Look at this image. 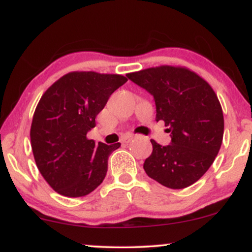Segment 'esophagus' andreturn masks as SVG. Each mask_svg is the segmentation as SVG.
Masks as SVG:
<instances>
[{"label": "esophagus", "mask_w": 252, "mask_h": 252, "mask_svg": "<svg viewBox=\"0 0 252 252\" xmlns=\"http://www.w3.org/2000/svg\"><path fill=\"white\" fill-rule=\"evenodd\" d=\"M135 136L134 135H130V134H128V135H126V136H123L122 137V143H129L130 141L132 140V138H134Z\"/></svg>", "instance_id": "esophagus-1"}]
</instances>
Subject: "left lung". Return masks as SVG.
Masks as SVG:
<instances>
[{
	"label": "left lung",
	"instance_id": "left-lung-1",
	"mask_svg": "<svg viewBox=\"0 0 252 252\" xmlns=\"http://www.w3.org/2000/svg\"><path fill=\"white\" fill-rule=\"evenodd\" d=\"M131 82L154 97L156 121H163L172 142L154 140L143 163L149 178L181 189L201 178L218 155L224 135L221 105L211 85L195 72L180 66H158L128 73Z\"/></svg>",
	"mask_w": 252,
	"mask_h": 252
}]
</instances>
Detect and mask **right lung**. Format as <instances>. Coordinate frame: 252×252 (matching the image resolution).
I'll use <instances>...</instances> for the list:
<instances>
[{"mask_svg":"<svg viewBox=\"0 0 252 252\" xmlns=\"http://www.w3.org/2000/svg\"><path fill=\"white\" fill-rule=\"evenodd\" d=\"M126 80L121 74L70 72L42 94L32 121V150L39 172L59 194L88 195L103 182L109 156L121 143L96 144L86 134Z\"/></svg>","mask_w":252,"mask_h":252,"instance_id":"add662e5","label":"right lung"}]
</instances>
